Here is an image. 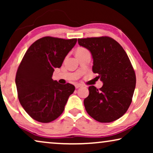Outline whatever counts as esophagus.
Masks as SVG:
<instances>
[{"instance_id":"esophagus-1","label":"esophagus","mask_w":153,"mask_h":153,"mask_svg":"<svg viewBox=\"0 0 153 153\" xmlns=\"http://www.w3.org/2000/svg\"><path fill=\"white\" fill-rule=\"evenodd\" d=\"M82 86L83 85L81 84H79V83H76V84H75V88H81Z\"/></svg>"}]
</instances>
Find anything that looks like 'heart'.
<instances>
[{
	"mask_svg": "<svg viewBox=\"0 0 153 153\" xmlns=\"http://www.w3.org/2000/svg\"><path fill=\"white\" fill-rule=\"evenodd\" d=\"M85 51H88L85 49V48H83V47H79L78 49H76V53H83V52H85Z\"/></svg>",
	"mask_w": 153,
	"mask_h": 153,
	"instance_id": "b5f03b06",
	"label": "heart"
}]
</instances>
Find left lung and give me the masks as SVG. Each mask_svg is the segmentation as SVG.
Returning a JSON list of instances; mask_svg holds the SVG:
<instances>
[{"label":"left lung","mask_w":153,"mask_h":153,"mask_svg":"<svg viewBox=\"0 0 153 153\" xmlns=\"http://www.w3.org/2000/svg\"><path fill=\"white\" fill-rule=\"evenodd\" d=\"M93 59V72L103 85H92L83 101L88 114L100 123L120 118L130 105L136 86V75L128 56L120 44L109 37L78 39Z\"/></svg>","instance_id":"left-lung-1"}]
</instances>
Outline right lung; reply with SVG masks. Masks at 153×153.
<instances>
[{"instance_id": "right-lung-1", "label": "right lung", "mask_w": 153, "mask_h": 153, "mask_svg": "<svg viewBox=\"0 0 153 153\" xmlns=\"http://www.w3.org/2000/svg\"><path fill=\"white\" fill-rule=\"evenodd\" d=\"M76 41L44 37L32 44L25 53L16 72L15 83L20 104L34 120L44 123L56 120L74 93V85L60 84L52 76Z\"/></svg>"}]
</instances>
